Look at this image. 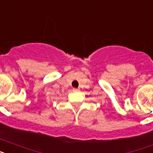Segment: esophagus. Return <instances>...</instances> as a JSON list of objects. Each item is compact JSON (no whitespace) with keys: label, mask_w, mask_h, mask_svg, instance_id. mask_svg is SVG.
<instances>
[{"label":"esophagus","mask_w":153,"mask_h":153,"mask_svg":"<svg viewBox=\"0 0 153 153\" xmlns=\"http://www.w3.org/2000/svg\"><path fill=\"white\" fill-rule=\"evenodd\" d=\"M72 91H73V92H79L80 90H79V88H73Z\"/></svg>","instance_id":"1"}]
</instances>
